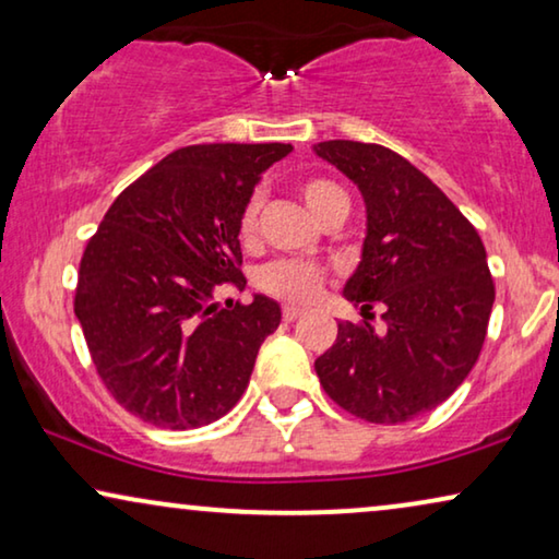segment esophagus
Returning a JSON list of instances; mask_svg holds the SVG:
<instances>
[{"label": "esophagus", "mask_w": 559, "mask_h": 559, "mask_svg": "<svg viewBox=\"0 0 559 559\" xmlns=\"http://www.w3.org/2000/svg\"><path fill=\"white\" fill-rule=\"evenodd\" d=\"M302 312H305V310L300 308V305H285V308H282V318H285L287 323H295V320L300 318Z\"/></svg>", "instance_id": "34e87169"}]
</instances>
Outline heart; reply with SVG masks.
I'll use <instances>...</instances> for the list:
<instances>
[{"label":"heart","mask_w":559,"mask_h":559,"mask_svg":"<svg viewBox=\"0 0 559 559\" xmlns=\"http://www.w3.org/2000/svg\"><path fill=\"white\" fill-rule=\"evenodd\" d=\"M300 193L308 203V209L323 218L328 211L335 205H348V198L335 182L325 178H308L300 182ZM264 195L262 190H254L241 205L239 213V239L243 243H251L257 239L259 228V211H262ZM320 270L316 264L300 262V259H280V262L266 264L259 272V287L274 297L293 302H308L320 293Z\"/></svg>","instance_id":"heart-1"}]
</instances>
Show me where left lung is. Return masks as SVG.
I'll list each match as a JSON object with an SVG mask.
<instances>
[{"label":"left lung","instance_id":"1","mask_svg":"<svg viewBox=\"0 0 559 559\" xmlns=\"http://www.w3.org/2000/svg\"><path fill=\"white\" fill-rule=\"evenodd\" d=\"M318 157L346 175L366 205L361 262L348 302L384 305V331L341 320L316 361L325 394L377 425L407 423L448 400L478 361L493 308L486 249L468 218L396 152L350 140L320 142Z\"/></svg>","mask_w":559,"mask_h":559}]
</instances>
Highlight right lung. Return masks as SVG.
I'll use <instances>...</instances> for the list:
<instances>
[{
	"label": "right lung",
	"mask_w": 559,
	"mask_h": 559,
	"mask_svg": "<svg viewBox=\"0 0 559 559\" xmlns=\"http://www.w3.org/2000/svg\"><path fill=\"white\" fill-rule=\"evenodd\" d=\"M293 147L193 144L134 180L83 251L75 318L96 371L127 412L167 430L216 423L241 400L280 302L221 308L241 277L239 213Z\"/></svg>",
	"instance_id": "1"
}]
</instances>
